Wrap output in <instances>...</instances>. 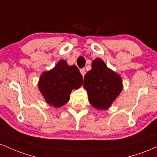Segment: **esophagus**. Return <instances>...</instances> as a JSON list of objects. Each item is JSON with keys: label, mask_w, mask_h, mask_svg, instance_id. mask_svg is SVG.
<instances>
[{"label": "esophagus", "mask_w": 157, "mask_h": 157, "mask_svg": "<svg viewBox=\"0 0 157 157\" xmlns=\"http://www.w3.org/2000/svg\"><path fill=\"white\" fill-rule=\"evenodd\" d=\"M80 73H81V74H82V76H84V75H85V73H86V70H85V69H81L80 70Z\"/></svg>", "instance_id": "obj_1"}]
</instances>
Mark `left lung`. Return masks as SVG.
Instances as JSON below:
<instances>
[{"label": "left lung", "instance_id": "left-lung-1", "mask_svg": "<svg viewBox=\"0 0 157 157\" xmlns=\"http://www.w3.org/2000/svg\"><path fill=\"white\" fill-rule=\"evenodd\" d=\"M84 87L94 108L107 110L121 93L123 84L120 75L97 58L92 61V69L84 76Z\"/></svg>", "mask_w": 157, "mask_h": 157}]
</instances>
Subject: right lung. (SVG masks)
<instances>
[{"label": "right lung", "instance_id": "obj_1", "mask_svg": "<svg viewBox=\"0 0 157 157\" xmlns=\"http://www.w3.org/2000/svg\"><path fill=\"white\" fill-rule=\"evenodd\" d=\"M82 84L83 78L78 67L60 60L52 69L41 73L38 86L46 102L59 108L69 101L72 90Z\"/></svg>", "mask_w": 157, "mask_h": 157}]
</instances>
